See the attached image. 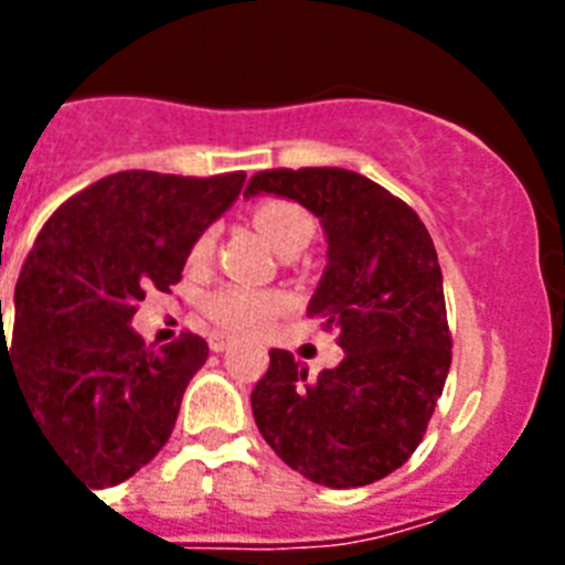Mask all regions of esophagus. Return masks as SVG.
Instances as JSON below:
<instances>
[{
  "label": "esophagus",
  "instance_id": "obj_1",
  "mask_svg": "<svg viewBox=\"0 0 565 565\" xmlns=\"http://www.w3.org/2000/svg\"><path fill=\"white\" fill-rule=\"evenodd\" d=\"M231 345H234V340H231V337H225V334H213L211 337V352H225V349H231Z\"/></svg>",
  "mask_w": 565,
  "mask_h": 565
}]
</instances>
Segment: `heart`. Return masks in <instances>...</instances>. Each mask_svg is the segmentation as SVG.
Wrapping results in <instances>:
<instances>
[{"label": "heart", "instance_id": "b5f03b06", "mask_svg": "<svg viewBox=\"0 0 565 565\" xmlns=\"http://www.w3.org/2000/svg\"><path fill=\"white\" fill-rule=\"evenodd\" d=\"M255 228L260 231V237L281 255L284 248L299 243V239H310L313 234V222L299 204L290 202H266L255 211ZM213 231L199 234L190 252L193 264H202L204 257L211 255ZM281 308V296L266 290H252V287H239V284H225L220 290H213L204 299V310L207 317L225 331L234 334H257L266 322L275 317V310Z\"/></svg>", "mask_w": 565, "mask_h": 565}]
</instances>
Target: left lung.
<instances>
[{"label":"left lung","instance_id":"left-lung-1","mask_svg":"<svg viewBox=\"0 0 565 565\" xmlns=\"http://www.w3.org/2000/svg\"><path fill=\"white\" fill-rule=\"evenodd\" d=\"M278 195L322 225L326 269L308 317L340 334L345 358L317 377L273 349L252 413L284 463L331 490L366 487L422 443L451 366L443 273L416 213L361 172H257L246 195Z\"/></svg>","mask_w":565,"mask_h":565}]
</instances>
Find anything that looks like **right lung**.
<instances>
[{"label":"right lung","mask_w":565,"mask_h":565,"mask_svg":"<svg viewBox=\"0 0 565 565\" xmlns=\"http://www.w3.org/2000/svg\"><path fill=\"white\" fill-rule=\"evenodd\" d=\"M246 172L184 179L117 172L57 207L13 290L0 361L61 460L102 490L128 481L170 439L207 343L146 349L131 319L149 290L181 281L195 237L237 202Z\"/></svg>","instance_id":"obj_1"}]
</instances>
